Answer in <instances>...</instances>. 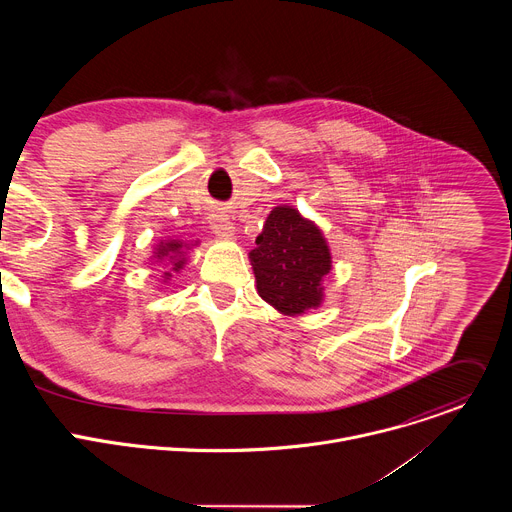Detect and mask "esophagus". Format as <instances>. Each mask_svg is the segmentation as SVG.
Here are the masks:
<instances>
[{
  "label": "esophagus",
  "instance_id": "esophagus-1",
  "mask_svg": "<svg viewBox=\"0 0 512 512\" xmlns=\"http://www.w3.org/2000/svg\"><path fill=\"white\" fill-rule=\"evenodd\" d=\"M210 229L214 235L231 237L235 233V227L229 218V212L225 208H214L210 214Z\"/></svg>",
  "mask_w": 512,
  "mask_h": 512
}]
</instances>
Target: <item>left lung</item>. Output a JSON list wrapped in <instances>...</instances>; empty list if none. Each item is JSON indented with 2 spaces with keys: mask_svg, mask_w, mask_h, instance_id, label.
<instances>
[{
  "mask_svg": "<svg viewBox=\"0 0 512 512\" xmlns=\"http://www.w3.org/2000/svg\"><path fill=\"white\" fill-rule=\"evenodd\" d=\"M255 243L249 257L265 302L291 316L320 306V281L332 261L316 225L304 221L296 208L277 206Z\"/></svg>",
  "mask_w": 512,
  "mask_h": 512,
  "instance_id": "1",
  "label": "left lung"
}]
</instances>
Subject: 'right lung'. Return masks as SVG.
Returning a JSON list of instances; mask_svg holds the SVG:
<instances>
[{
  "label": "right lung",
  "mask_w": 512,
  "mask_h": 512,
  "mask_svg": "<svg viewBox=\"0 0 512 512\" xmlns=\"http://www.w3.org/2000/svg\"><path fill=\"white\" fill-rule=\"evenodd\" d=\"M180 247H182V245H180V243H176V241H174V243H166V245H162V247L158 249V259H160V257H170V259H172V257L180 251ZM182 263H184V261L174 259V269L178 271V269L182 267Z\"/></svg>",
  "instance_id": "obj_1"
}]
</instances>
